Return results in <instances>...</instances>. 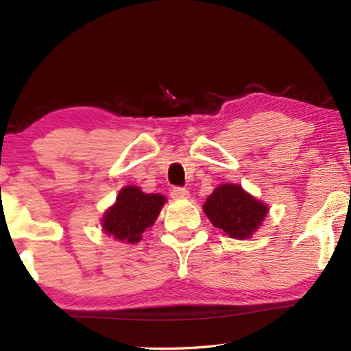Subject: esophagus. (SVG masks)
<instances>
[{
  "mask_svg": "<svg viewBox=\"0 0 351 351\" xmlns=\"http://www.w3.org/2000/svg\"><path fill=\"white\" fill-rule=\"evenodd\" d=\"M170 196H171V199H175V200H181V199H189L190 197V193L185 190V189L175 187L173 190L170 191Z\"/></svg>",
  "mask_w": 351,
  "mask_h": 351,
  "instance_id": "34e87169",
  "label": "esophagus"
}]
</instances>
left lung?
<instances>
[{"label": "left lung", "mask_w": 351, "mask_h": 351, "mask_svg": "<svg viewBox=\"0 0 351 351\" xmlns=\"http://www.w3.org/2000/svg\"><path fill=\"white\" fill-rule=\"evenodd\" d=\"M268 206L245 191L240 184H220L208 196L204 213L213 226L229 238L247 240L263 225Z\"/></svg>", "instance_id": "8db88e82"}]
</instances>
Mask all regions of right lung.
I'll return each instance as SVG.
<instances>
[{"label":"right lung","mask_w":351,"mask_h":351,"mask_svg":"<svg viewBox=\"0 0 351 351\" xmlns=\"http://www.w3.org/2000/svg\"><path fill=\"white\" fill-rule=\"evenodd\" d=\"M167 199L160 193L141 191L137 185H126L116 197V202L104 213L102 230L108 237L126 244H136L141 234L154 226Z\"/></svg>","instance_id":"right-lung-1"}]
</instances>
